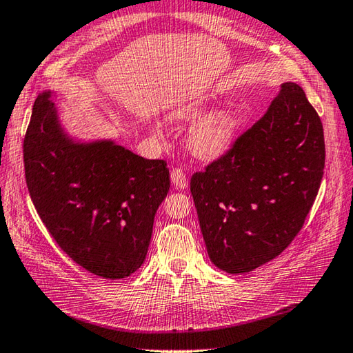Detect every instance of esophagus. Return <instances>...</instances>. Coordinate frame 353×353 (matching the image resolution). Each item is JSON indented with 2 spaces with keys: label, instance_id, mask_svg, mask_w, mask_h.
Wrapping results in <instances>:
<instances>
[{
  "label": "esophagus",
  "instance_id": "34e87169",
  "mask_svg": "<svg viewBox=\"0 0 353 353\" xmlns=\"http://www.w3.org/2000/svg\"><path fill=\"white\" fill-rule=\"evenodd\" d=\"M171 182L176 188H181V190H185L186 186H188V179H186L185 171L179 167L171 170Z\"/></svg>",
  "mask_w": 353,
  "mask_h": 353
}]
</instances>
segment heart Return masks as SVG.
<instances>
[{"mask_svg": "<svg viewBox=\"0 0 353 353\" xmlns=\"http://www.w3.org/2000/svg\"><path fill=\"white\" fill-rule=\"evenodd\" d=\"M208 110V103L202 99L186 102L172 112L177 121L190 122L202 116ZM237 130L236 116L230 112H216L205 116L188 136V147L196 156L202 159H216L230 148Z\"/></svg>", "mask_w": 353, "mask_h": 353, "instance_id": "1", "label": "heart"}]
</instances>
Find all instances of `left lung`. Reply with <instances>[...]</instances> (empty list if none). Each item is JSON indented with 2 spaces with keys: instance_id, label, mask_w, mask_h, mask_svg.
Here are the masks:
<instances>
[{
  "instance_id": "obj_1",
  "label": "left lung",
  "mask_w": 353,
  "mask_h": 353,
  "mask_svg": "<svg viewBox=\"0 0 353 353\" xmlns=\"http://www.w3.org/2000/svg\"><path fill=\"white\" fill-rule=\"evenodd\" d=\"M324 159L319 113L300 85L285 82L265 114L191 176L212 263L245 274L285 251L319 194Z\"/></svg>"
}]
</instances>
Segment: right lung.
I'll return each instance as SVG.
<instances>
[{"label": "right lung", "mask_w": 353, "mask_h": 353, "mask_svg": "<svg viewBox=\"0 0 353 353\" xmlns=\"http://www.w3.org/2000/svg\"><path fill=\"white\" fill-rule=\"evenodd\" d=\"M48 96L34 101L24 137L32 202L74 263L103 279H125L147 257L154 214L170 190L167 162L112 141L74 143Z\"/></svg>", "instance_id": "add662e5"}]
</instances>
